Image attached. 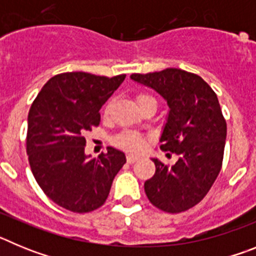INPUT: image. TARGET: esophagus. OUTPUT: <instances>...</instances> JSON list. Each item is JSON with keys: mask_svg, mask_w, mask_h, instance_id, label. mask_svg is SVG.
Listing matches in <instances>:
<instances>
[{"mask_svg": "<svg viewBox=\"0 0 256 256\" xmlns=\"http://www.w3.org/2000/svg\"><path fill=\"white\" fill-rule=\"evenodd\" d=\"M140 158L136 155H126V162H130V164H133V162H138Z\"/></svg>", "mask_w": 256, "mask_h": 256, "instance_id": "obj_1", "label": "esophagus"}]
</instances>
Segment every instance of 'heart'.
Here are the masks:
<instances>
[{
	"mask_svg": "<svg viewBox=\"0 0 256 256\" xmlns=\"http://www.w3.org/2000/svg\"><path fill=\"white\" fill-rule=\"evenodd\" d=\"M148 101H155V98L152 96H150V94H138L136 96V102H137V105L140 108L142 105H144L146 102H148ZM110 108H112V102H108L106 105L105 115L108 114ZM112 144L116 148L128 151V152H140V151L144 150V144H146V138H144L141 133L134 132V130H123V132L115 136L114 140H112Z\"/></svg>",
	"mask_w": 256,
	"mask_h": 256,
	"instance_id": "heart-1",
	"label": "heart"
}]
</instances>
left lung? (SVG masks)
<instances>
[{
  "mask_svg": "<svg viewBox=\"0 0 256 256\" xmlns=\"http://www.w3.org/2000/svg\"><path fill=\"white\" fill-rule=\"evenodd\" d=\"M130 78L166 100L170 110L160 148L178 156L173 165L152 159L156 170L144 182V192L162 212H186L206 196L222 169L227 123L218 97L198 74L176 68Z\"/></svg>",
  "mask_w": 256,
  "mask_h": 256,
  "instance_id": "left-lung-1",
  "label": "left lung"
}]
</instances>
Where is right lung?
I'll return each instance as SVG.
<instances>
[{
  "instance_id": "right-lung-1",
  "label": "right lung",
  "mask_w": 256,
  "mask_h": 256,
  "mask_svg": "<svg viewBox=\"0 0 256 256\" xmlns=\"http://www.w3.org/2000/svg\"><path fill=\"white\" fill-rule=\"evenodd\" d=\"M126 74L108 76L84 72L52 76L28 115L26 154L42 191L73 212L102 206L126 155L114 148L97 159L84 154V134L100 124V108Z\"/></svg>"
}]
</instances>
